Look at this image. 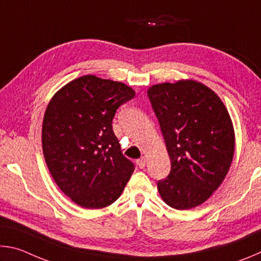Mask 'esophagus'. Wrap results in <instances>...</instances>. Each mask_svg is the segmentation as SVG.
Segmentation results:
<instances>
[{
    "label": "esophagus",
    "mask_w": 261,
    "mask_h": 261,
    "mask_svg": "<svg viewBox=\"0 0 261 261\" xmlns=\"http://www.w3.org/2000/svg\"><path fill=\"white\" fill-rule=\"evenodd\" d=\"M137 165H138V167L140 168V169H143V168H145V166H146V159H145V156L139 159V160H137Z\"/></svg>",
    "instance_id": "1"
}]
</instances>
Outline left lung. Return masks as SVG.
<instances>
[{
	"mask_svg": "<svg viewBox=\"0 0 261 261\" xmlns=\"http://www.w3.org/2000/svg\"><path fill=\"white\" fill-rule=\"evenodd\" d=\"M147 94L171 161L170 174L159 180L158 191L168 206L191 210L208 199L231 166L230 115L213 90L193 79L155 84Z\"/></svg>",
	"mask_w": 261,
	"mask_h": 261,
	"instance_id": "8db88e82",
	"label": "left lung"
}]
</instances>
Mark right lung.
<instances>
[{
    "label": "right lung",
    "mask_w": 261,
    "mask_h": 261,
    "mask_svg": "<svg viewBox=\"0 0 261 261\" xmlns=\"http://www.w3.org/2000/svg\"><path fill=\"white\" fill-rule=\"evenodd\" d=\"M135 90L86 74L53 95L42 122V151L51 177L74 204L100 210L118 199L135 166L123 156L112 126Z\"/></svg>",
    "instance_id": "add662e5"
}]
</instances>
